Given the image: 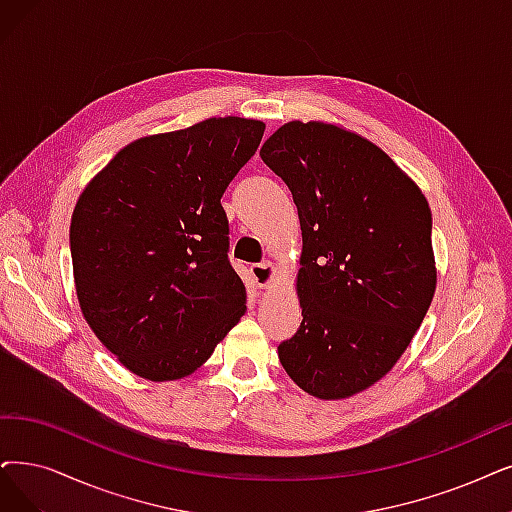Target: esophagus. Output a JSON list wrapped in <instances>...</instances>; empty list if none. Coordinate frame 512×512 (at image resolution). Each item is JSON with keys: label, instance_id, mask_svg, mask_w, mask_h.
<instances>
[{"label": "esophagus", "instance_id": "esophagus-1", "mask_svg": "<svg viewBox=\"0 0 512 512\" xmlns=\"http://www.w3.org/2000/svg\"><path fill=\"white\" fill-rule=\"evenodd\" d=\"M254 281L260 290H269L273 288L275 283V277H277V267L273 262H258V264H252L250 269Z\"/></svg>", "mask_w": 512, "mask_h": 512}]
</instances>
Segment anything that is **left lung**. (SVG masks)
<instances>
[{"label":"left lung","instance_id":"1","mask_svg":"<svg viewBox=\"0 0 512 512\" xmlns=\"http://www.w3.org/2000/svg\"><path fill=\"white\" fill-rule=\"evenodd\" d=\"M260 157L292 191L302 231V323L279 361L304 393L353 397L393 370L433 302L431 208L380 147L336 124L288 121Z\"/></svg>","mask_w":512,"mask_h":512}]
</instances>
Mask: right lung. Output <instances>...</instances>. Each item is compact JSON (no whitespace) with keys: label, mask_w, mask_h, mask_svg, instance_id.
<instances>
[{"label":"right lung","mask_w":512,"mask_h":512,"mask_svg":"<svg viewBox=\"0 0 512 512\" xmlns=\"http://www.w3.org/2000/svg\"><path fill=\"white\" fill-rule=\"evenodd\" d=\"M262 134L258 119L210 117L142 136L79 195L69 231L79 309L132 374H193L245 313L220 197Z\"/></svg>","instance_id":"right-lung-1"}]
</instances>
